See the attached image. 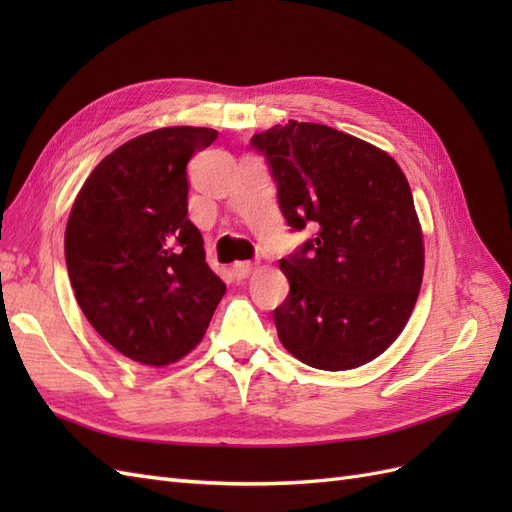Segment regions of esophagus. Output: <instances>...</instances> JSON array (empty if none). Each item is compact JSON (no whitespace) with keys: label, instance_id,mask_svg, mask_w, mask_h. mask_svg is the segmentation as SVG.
I'll return each instance as SVG.
<instances>
[{"label":"esophagus","instance_id":"1","mask_svg":"<svg viewBox=\"0 0 512 512\" xmlns=\"http://www.w3.org/2000/svg\"><path fill=\"white\" fill-rule=\"evenodd\" d=\"M252 271H254L252 262H235V267H232V275H235L237 280H245Z\"/></svg>","mask_w":512,"mask_h":512}]
</instances>
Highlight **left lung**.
Returning a JSON list of instances; mask_svg holds the SVG:
<instances>
[{"mask_svg": "<svg viewBox=\"0 0 512 512\" xmlns=\"http://www.w3.org/2000/svg\"><path fill=\"white\" fill-rule=\"evenodd\" d=\"M288 226L312 228L280 260L290 292L273 320L284 348L309 367L374 361L404 331L423 282L425 247L406 175L382 149L288 121L252 136Z\"/></svg>", "mask_w": 512, "mask_h": 512, "instance_id": "left-lung-1", "label": "left lung"}]
</instances>
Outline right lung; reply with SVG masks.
<instances>
[{"label": "right lung", "mask_w": 512, "mask_h": 512, "mask_svg": "<svg viewBox=\"0 0 512 512\" xmlns=\"http://www.w3.org/2000/svg\"><path fill=\"white\" fill-rule=\"evenodd\" d=\"M211 128H160L132 138L91 170L66 226L74 297L108 344L143 365L188 354L226 284L205 262L188 220V166Z\"/></svg>", "instance_id": "right-lung-1"}]
</instances>
